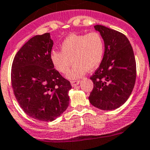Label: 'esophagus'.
Here are the masks:
<instances>
[{"label":"esophagus","instance_id":"34e87169","mask_svg":"<svg viewBox=\"0 0 150 150\" xmlns=\"http://www.w3.org/2000/svg\"><path fill=\"white\" fill-rule=\"evenodd\" d=\"M79 82H80V81L79 80H72L71 82V84L73 87H75V86H76L77 85H79Z\"/></svg>","mask_w":150,"mask_h":150}]
</instances>
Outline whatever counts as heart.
<instances>
[{"label":"heart","mask_w":150,"mask_h":150,"mask_svg":"<svg viewBox=\"0 0 150 150\" xmlns=\"http://www.w3.org/2000/svg\"><path fill=\"white\" fill-rule=\"evenodd\" d=\"M61 51H53L50 55L51 63L60 74L68 72L72 61L74 62L68 78L81 77L88 71L97 68L103 59L105 42L96 31L88 34H72L61 43Z\"/></svg>","instance_id":"1"}]
</instances>
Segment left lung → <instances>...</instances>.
Masks as SVG:
<instances>
[{
    "mask_svg": "<svg viewBox=\"0 0 150 150\" xmlns=\"http://www.w3.org/2000/svg\"><path fill=\"white\" fill-rule=\"evenodd\" d=\"M105 42V54L99 68L91 76L93 88L92 105L103 110L119 108L129 97L136 79V63L129 40L119 31L96 25Z\"/></svg>",
    "mask_w": 150,
    "mask_h": 150,
    "instance_id": "8db88e82",
    "label": "left lung"
}]
</instances>
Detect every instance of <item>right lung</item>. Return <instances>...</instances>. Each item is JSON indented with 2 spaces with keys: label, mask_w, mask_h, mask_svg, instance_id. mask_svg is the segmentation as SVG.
Wrapping results in <instances>:
<instances>
[{
  "label": "right lung",
  "mask_w": 150,
  "mask_h": 150,
  "mask_svg": "<svg viewBox=\"0 0 150 150\" xmlns=\"http://www.w3.org/2000/svg\"><path fill=\"white\" fill-rule=\"evenodd\" d=\"M53 44L49 33L31 38L16 54L11 71L12 89L21 108L43 122L55 120L68 108L71 88L51 63Z\"/></svg>",
  "instance_id": "add662e5"
}]
</instances>
